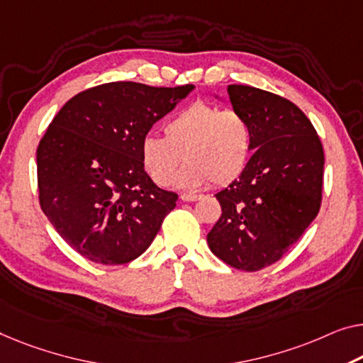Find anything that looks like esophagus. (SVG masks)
<instances>
[{
  "label": "esophagus",
  "instance_id": "esophagus-1",
  "mask_svg": "<svg viewBox=\"0 0 363 363\" xmlns=\"http://www.w3.org/2000/svg\"><path fill=\"white\" fill-rule=\"evenodd\" d=\"M200 196H196V194H182L181 196V200L182 202H196V200H199Z\"/></svg>",
  "mask_w": 363,
  "mask_h": 363
}]
</instances>
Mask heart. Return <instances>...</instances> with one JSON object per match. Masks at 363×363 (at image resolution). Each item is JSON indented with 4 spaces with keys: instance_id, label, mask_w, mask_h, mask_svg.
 I'll use <instances>...</instances> for the list:
<instances>
[{
    "instance_id": "obj_1",
    "label": "heart",
    "mask_w": 363,
    "mask_h": 363,
    "mask_svg": "<svg viewBox=\"0 0 363 363\" xmlns=\"http://www.w3.org/2000/svg\"><path fill=\"white\" fill-rule=\"evenodd\" d=\"M164 135L147 133L140 143L145 171L160 186L174 179L181 189L218 186L236 181L252 153V130L241 112L196 102L167 118Z\"/></svg>"
}]
</instances>
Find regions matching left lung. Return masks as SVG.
<instances>
[{"instance_id":"left-lung-1","label":"left lung","mask_w":363,"mask_h":363,"mask_svg":"<svg viewBox=\"0 0 363 363\" xmlns=\"http://www.w3.org/2000/svg\"><path fill=\"white\" fill-rule=\"evenodd\" d=\"M228 96L250 122L252 155L215 194L221 216L207 242L228 266L252 272L277 262L316 218L324 151L308 117L285 97L245 84H230Z\"/></svg>"}]
</instances>
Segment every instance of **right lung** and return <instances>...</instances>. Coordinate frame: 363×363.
Wrapping results in <instances>:
<instances>
[{"label": "right lung", "instance_id": "obj_1", "mask_svg": "<svg viewBox=\"0 0 363 363\" xmlns=\"http://www.w3.org/2000/svg\"><path fill=\"white\" fill-rule=\"evenodd\" d=\"M194 89L101 84L72 97L48 125L37 148L40 207L81 256L125 264L153 242L177 194L151 181L140 143Z\"/></svg>", "mask_w": 363, "mask_h": 363}]
</instances>
